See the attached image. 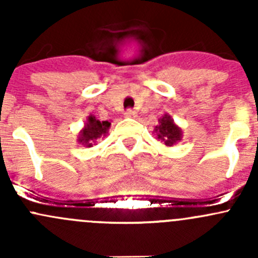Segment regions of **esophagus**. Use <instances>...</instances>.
Instances as JSON below:
<instances>
[{
	"label": "esophagus",
	"instance_id": "obj_1",
	"mask_svg": "<svg viewBox=\"0 0 258 258\" xmlns=\"http://www.w3.org/2000/svg\"><path fill=\"white\" fill-rule=\"evenodd\" d=\"M137 114L134 110H127L126 112H124V117H126V118H135Z\"/></svg>",
	"mask_w": 258,
	"mask_h": 258
}]
</instances>
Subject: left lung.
I'll return each mask as SVG.
<instances>
[{
  "mask_svg": "<svg viewBox=\"0 0 258 258\" xmlns=\"http://www.w3.org/2000/svg\"><path fill=\"white\" fill-rule=\"evenodd\" d=\"M153 132L156 134V139L165 144L167 147H172L179 142L183 137V132H182L181 127H178L172 119V117L168 113L163 114L160 119H158V124L155 126Z\"/></svg>",
  "mask_w": 258,
  "mask_h": 258,
  "instance_id": "obj_1",
  "label": "left lung"
}]
</instances>
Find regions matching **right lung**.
Returning <instances> with one entry per match:
<instances>
[{"mask_svg":"<svg viewBox=\"0 0 258 258\" xmlns=\"http://www.w3.org/2000/svg\"><path fill=\"white\" fill-rule=\"evenodd\" d=\"M110 127V121H100L93 114H90L86 118L85 126L79 132L77 142L85 147H92L93 145L97 144L98 140L107 136Z\"/></svg>","mask_w":258,"mask_h":258,"instance_id":"1","label":"right lung"}]
</instances>
